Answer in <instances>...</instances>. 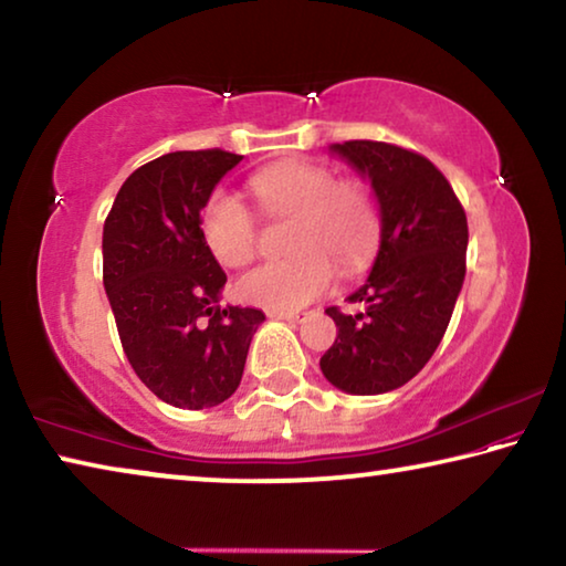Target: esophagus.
<instances>
[{
	"label": "esophagus",
	"instance_id": "34e87169",
	"mask_svg": "<svg viewBox=\"0 0 566 566\" xmlns=\"http://www.w3.org/2000/svg\"><path fill=\"white\" fill-rule=\"evenodd\" d=\"M270 317L286 319V322H302L306 317V312H300V310H270Z\"/></svg>",
	"mask_w": 566,
	"mask_h": 566
}]
</instances>
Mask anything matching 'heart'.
<instances>
[{
	"label": "heart",
	"mask_w": 566,
	"mask_h": 566,
	"mask_svg": "<svg viewBox=\"0 0 566 566\" xmlns=\"http://www.w3.org/2000/svg\"><path fill=\"white\" fill-rule=\"evenodd\" d=\"M266 217H294L290 260L254 266L239 280V294L266 310H300L329 290L334 264L357 274L377 254L381 217L361 179L337 177L314 161H280L249 179ZM202 237L224 266H242L256 252V219L234 191L214 189L199 217Z\"/></svg>",
	"instance_id": "obj_1"
}]
</instances>
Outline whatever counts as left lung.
<instances>
[{"mask_svg": "<svg viewBox=\"0 0 566 566\" xmlns=\"http://www.w3.org/2000/svg\"><path fill=\"white\" fill-rule=\"evenodd\" d=\"M332 149L371 179L381 244L367 284L349 296L367 310H327L337 339L319 367L349 395H381L407 385L444 337L467 272V214L447 177L419 151L371 139Z\"/></svg>", "mask_w": 566, "mask_h": 566, "instance_id": "1", "label": "left lung"}]
</instances>
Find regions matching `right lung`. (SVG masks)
<instances>
[{"instance_id": "add662e5", "label": "right lung", "mask_w": 566, "mask_h": 566, "mask_svg": "<svg viewBox=\"0 0 566 566\" xmlns=\"http://www.w3.org/2000/svg\"><path fill=\"white\" fill-rule=\"evenodd\" d=\"M239 161L224 149L169 151L132 171L104 219L102 280L122 349L147 389L179 409L234 395L264 322L252 306H219L227 274L199 229Z\"/></svg>"}]
</instances>
